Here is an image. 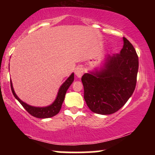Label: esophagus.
Returning a JSON list of instances; mask_svg holds the SVG:
<instances>
[{"label":"esophagus","mask_w":155,"mask_h":155,"mask_svg":"<svg viewBox=\"0 0 155 155\" xmlns=\"http://www.w3.org/2000/svg\"><path fill=\"white\" fill-rule=\"evenodd\" d=\"M83 72H84L83 68H81V67H78L75 69L76 76H77V77H79V78L81 77V76H82Z\"/></svg>","instance_id":"1"}]
</instances>
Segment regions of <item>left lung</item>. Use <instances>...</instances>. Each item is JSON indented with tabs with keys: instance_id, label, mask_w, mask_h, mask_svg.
Wrapping results in <instances>:
<instances>
[{
	"instance_id": "1",
	"label": "left lung",
	"mask_w": 155,
	"mask_h": 155,
	"mask_svg": "<svg viewBox=\"0 0 155 155\" xmlns=\"http://www.w3.org/2000/svg\"><path fill=\"white\" fill-rule=\"evenodd\" d=\"M120 54H108L100 69L81 77L84 98L92 112L108 115L120 110L133 95L136 85L138 58L136 49L123 37Z\"/></svg>"
}]
</instances>
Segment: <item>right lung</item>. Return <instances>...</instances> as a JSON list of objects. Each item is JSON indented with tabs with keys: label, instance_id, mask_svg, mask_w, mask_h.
Instances as JSON below:
<instances>
[{
	"label": "right lung",
	"instance_id": "right-lung-1",
	"mask_svg": "<svg viewBox=\"0 0 155 155\" xmlns=\"http://www.w3.org/2000/svg\"><path fill=\"white\" fill-rule=\"evenodd\" d=\"M74 80V74L72 73L71 76L65 80V82L60 86L59 90H58V95H57V97L54 101V102L49 105V106H44V107H36V106H31V105H28L26 103L23 102L22 100H20L18 97V96L16 95L12 81H11V88H12V93H13L15 98L20 103L21 105L25 108V109L28 113L31 114L32 116L40 119L50 118V117H54L59 113L60 109H61L62 104H63L64 99H65V93H66L68 89L69 88V87L73 83Z\"/></svg>",
	"mask_w": 155,
	"mask_h": 155
}]
</instances>
